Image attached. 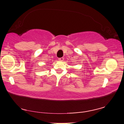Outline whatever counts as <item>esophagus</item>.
I'll list each match as a JSON object with an SVG mask.
<instances>
[{
    "instance_id": "esophagus-1",
    "label": "esophagus",
    "mask_w": 124,
    "mask_h": 124,
    "mask_svg": "<svg viewBox=\"0 0 124 124\" xmlns=\"http://www.w3.org/2000/svg\"><path fill=\"white\" fill-rule=\"evenodd\" d=\"M59 60L60 61H63L64 60V58L63 57H60V58H59Z\"/></svg>"
}]
</instances>
